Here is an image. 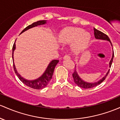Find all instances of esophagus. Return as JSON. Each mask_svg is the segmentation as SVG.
<instances>
[{
    "label": "esophagus",
    "mask_w": 120,
    "mask_h": 120,
    "mask_svg": "<svg viewBox=\"0 0 120 120\" xmlns=\"http://www.w3.org/2000/svg\"><path fill=\"white\" fill-rule=\"evenodd\" d=\"M63 59H70L71 57L69 55H65V56L63 57Z\"/></svg>",
    "instance_id": "1"
}]
</instances>
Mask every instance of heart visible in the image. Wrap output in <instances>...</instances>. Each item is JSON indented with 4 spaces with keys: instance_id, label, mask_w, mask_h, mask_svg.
I'll return each mask as SVG.
<instances>
[{
    "instance_id": "obj_1",
    "label": "heart",
    "mask_w": 120,
    "mask_h": 120,
    "mask_svg": "<svg viewBox=\"0 0 120 120\" xmlns=\"http://www.w3.org/2000/svg\"><path fill=\"white\" fill-rule=\"evenodd\" d=\"M91 36L83 29L77 27H67L61 31L59 36V41L61 44H68L74 41L72 49L75 53H80L88 47Z\"/></svg>"
}]
</instances>
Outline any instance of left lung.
Listing matches in <instances>:
<instances>
[{
	"instance_id": "left-lung-1",
	"label": "left lung",
	"mask_w": 120,
	"mask_h": 120,
	"mask_svg": "<svg viewBox=\"0 0 120 120\" xmlns=\"http://www.w3.org/2000/svg\"><path fill=\"white\" fill-rule=\"evenodd\" d=\"M94 37L97 40H106L108 41L109 43H110V45H111L112 47H113L112 46V44L111 41H110V39H109V37L107 36L106 35H105V34H104L103 32H101V31H98L97 30V29H96L95 28H94ZM112 50H113V53H112V57L111 60H110V62H109V68H110L111 67L112 64L113 62V57H114V52H113V49L112 48ZM75 69L73 73L72 74V76H73V80H74V82L76 84V85H78L79 87H81L82 88H85V89H89V88H92L94 87V86H97V85H99L100 84H101L102 81H104L105 79V78L106 77V76H108V75L109 71L110 69H109L107 73H106V75L102 77V79H100L99 80H98L97 81H96V82H87V81H85V80H82V79L81 78V77L79 76V75L78 72H77L76 71V65L75 66Z\"/></svg>"
}]
</instances>
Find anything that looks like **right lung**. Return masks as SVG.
Masks as SVG:
<instances>
[{
	"mask_svg": "<svg viewBox=\"0 0 120 120\" xmlns=\"http://www.w3.org/2000/svg\"><path fill=\"white\" fill-rule=\"evenodd\" d=\"M47 23V20H40L38 21V22H35V23H32V24L30 25L28 27H26V28L24 29L22 31V32L20 33L22 34L25 31H27L30 28H32L33 27H36L38 26H41V25H44ZM16 49V44L15 42L14 43V45L12 47V60H13V64H14V69L15 71V72L16 75L19 79V80L23 82L25 85L27 86H29L30 88H32L33 89H41L43 88H45L49 82L51 81V79H52V75H53L54 69H55V67L57 65V64L59 63V60H53L49 63V64L47 66V68H46L45 71H44V73L43 75L39 77V78L33 80H29L27 79H26L25 78L22 77L20 75L17 71L16 69L15 63H14V52L15 49Z\"/></svg>",
	"mask_w": 120,
	"mask_h": 120,
	"instance_id": "obj_1",
	"label": "right lung"
}]
</instances>
